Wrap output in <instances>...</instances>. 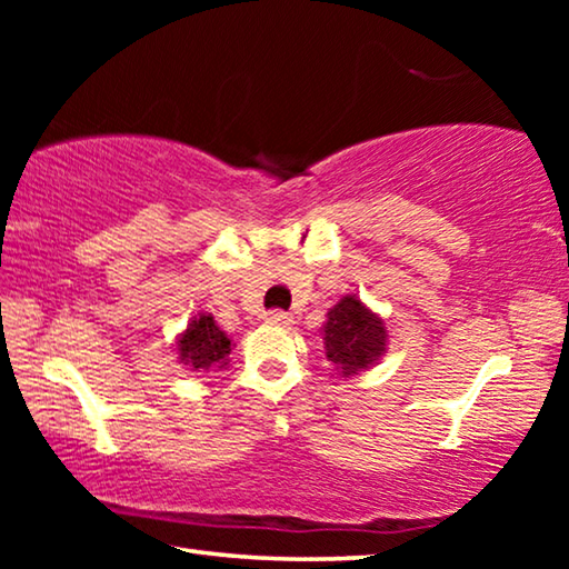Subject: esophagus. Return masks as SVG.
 <instances>
[{
    "label": "esophagus",
    "mask_w": 569,
    "mask_h": 569,
    "mask_svg": "<svg viewBox=\"0 0 569 569\" xmlns=\"http://www.w3.org/2000/svg\"><path fill=\"white\" fill-rule=\"evenodd\" d=\"M266 323H271V326H291L293 323V316L286 313V311H268L266 313Z\"/></svg>",
    "instance_id": "34e87169"
}]
</instances>
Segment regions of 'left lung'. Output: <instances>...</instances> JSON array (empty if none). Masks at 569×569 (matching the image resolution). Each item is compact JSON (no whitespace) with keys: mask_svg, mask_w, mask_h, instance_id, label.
I'll return each mask as SVG.
<instances>
[{"mask_svg":"<svg viewBox=\"0 0 569 569\" xmlns=\"http://www.w3.org/2000/svg\"><path fill=\"white\" fill-rule=\"evenodd\" d=\"M323 326V349L341 377H353L379 361L387 351V329L377 313L361 303L359 296H343Z\"/></svg>","mask_w":569,"mask_h":569,"instance_id":"1","label":"left lung"}]
</instances>
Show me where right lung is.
I'll list each match as a JSON object with an SVG mask.
<instances>
[{"mask_svg":"<svg viewBox=\"0 0 569 569\" xmlns=\"http://www.w3.org/2000/svg\"><path fill=\"white\" fill-rule=\"evenodd\" d=\"M228 353L230 339L218 329L210 313H200L198 319H192L188 331L178 341V359L192 371L223 369L228 366Z\"/></svg>","mask_w":569,"mask_h":569,"instance_id":"1","label":"right lung"}]
</instances>
